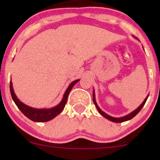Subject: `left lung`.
I'll use <instances>...</instances> for the list:
<instances>
[{"label": "left lung", "mask_w": 160, "mask_h": 160, "mask_svg": "<svg viewBox=\"0 0 160 160\" xmlns=\"http://www.w3.org/2000/svg\"><path fill=\"white\" fill-rule=\"evenodd\" d=\"M148 96H149V95H148V96L146 97V98L144 99V102H142V104H141V105L137 108V109H135V111H133L132 112V113H128V114H127L126 116H124V117H119V118H117V117H111V116H109V115L107 114V113H105L104 111H102V110L100 109V108L98 107V104H97V103H96V102H95V92H94V90H93V102H94L95 107H96L97 110H98V111L99 112V113H100V114H102L104 117H105L106 119H108V120H111V121H112V122H125V121H127V120H131V119H132L133 117H135V116H136L138 113H139V111H141V108L144 107L145 102H146V101H147V99H148Z\"/></svg>", "instance_id": "8db88e82"}]
</instances>
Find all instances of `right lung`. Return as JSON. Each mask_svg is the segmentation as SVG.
I'll return each instance as SVG.
<instances>
[{
  "label": "right lung",
  "mask_w": 160,
  "mask_h": 160,
  "mask_svg": "<svg viewBox=\"0 0 160 160\" xmlns=\"http://www.w3.org/2000/svg\"><path fill=\"white\" fill-rule=\"evenodd\" d=\"M80 80H74L70 84L68 89H66L65 94H64L63 98L59 104L58 105H56V107L50 108V109H37V108H31L29 106L25 105V104H23L22 102H20L19 99L17 98L16 95L14 92L13 89H12V82L10 81V93L11 96H12V100L14 101L15 104H16L18 108L22 111V113H23L25 117H27L28 118L30 119L31 120L34 121V122H47L52 120L53 118L56 117L57 115L59 114L61 112L63 111L64 108H65L66 102L68 100V96L70 91L71 90V89L73 88L75 84L78 82Z\"/></svg>",
  "instance_id": "1"
}]
</instances>
